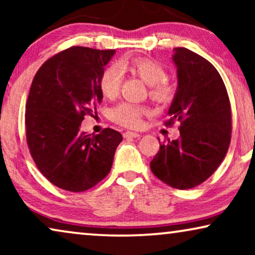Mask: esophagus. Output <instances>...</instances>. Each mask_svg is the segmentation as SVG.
I'll return each mask as SVG.
<instances>
[{
  "label": "esophagus",
  "instance_id": "34e87169",
  "mask_svg": "<svg viewBox=\"0 0 255 255\" xmlns=\"http://www.w3.org/2000/svg\"><path fill=\"white\" fill-rule=\"evenodd\" d=\"M123 135H124V138H138V137H140V134H139L138 132H133V131H127Z\"/></svg>",
  "mask_w": 255,
  "mask_h": 255
}]
</instances>
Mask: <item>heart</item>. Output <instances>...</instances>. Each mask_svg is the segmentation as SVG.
Listing matches in <instances>:
<instances>
[{
    "instance_id": "b5f03b06",
    "label": "heart",
    "mask_w": 255,
    "mask_h": 255,
    "mask_svg": "<svg viewBox=\"0 0 255 255\" xmlns=\"http://www.w3.org/2000/svg\"><path fill=\"white\" fill-rule=\"evenodd\" d=\"M123 72L137 75L149 86V95L158 102H167L173 96V87L166 79V71L159 62L147 58L123 60L117 66H109L102 72L99 80L101 93L107 99H115L120 92ZM145 108L137 104L121 103L110 111L111 120L128 128H137L141 123Z\"/></svg>"
}]
</instances>
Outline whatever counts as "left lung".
<instances>
[{"instance_id":"1","label":"left lung","mask_w":255,"mask_h":255,"mask_svg":"<svg viewBox=\"0 0 255 255\" xmlns=\"http://www.w3.org/2000/svg\"><path fill=\"white\" fill-rule=\"evenodd\" d=\"M173 51L177 88L168 124L180 122V138L160 145L151 169L168 186L190 189L210 177L228 152L231 106L221 75L207 59L184 47Z\"/></svg>"}]
</instances>
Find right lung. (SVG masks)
<instances>
[{"label":"right lung","instance_id":"right-lung-1","mask_svg":"<svg viewBox=\"0 0 255 255\" xmlns=\"http://www.w3.org/2000/svg\"><path fill=\"white\" fill-rule=\"evenodd\" d=\"M115 50L74 46L55 54L34 76L26 102V141L38 169L61 189L85 191L104 179L123 135L80 130L102 102L99 87Z\"/></svg>","mask_w":255,"mask_h":255}]
</instances>
